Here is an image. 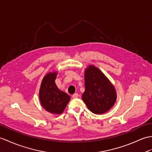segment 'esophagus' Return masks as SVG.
<instances>
[{"instance_id":"obj_1","label":"esophagus","mask_w":152,"mask_h":152,"mask_svg":"<svg viewBox=\"0 0 152 152\" xmlns=\"http://www.w3.org/2000/svg\"><path fill=\"white\" fill-rule=\"evenodd\" d=\"M73 98H77V97H78V94L77 93H75V94H74L73 95H72V96Z\"/></svg>"}]
</instances>
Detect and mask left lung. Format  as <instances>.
<instances>
[{"mask_svg":"<svg viewBox=\"0 0 152 152\" xmlns=\"http://www.w3.org/2000/svg\"><path fill=\"white\" fill-rule=\"evenodd\" d=\"M85 92L82 100L89 110L96 115L104 114L113 106L117 98L115 86L94 65L85 70Z\"/></svg>","mask_w":152,"mask_h":152,"instance_id":"left-lung-1","label":"left lung"}]
</instances>
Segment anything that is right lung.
I'll return each mask as SVG.
<instances>
[{
  "label": "right lung",
  "mask_w": 152,
  "mask_h": 152,
  "mask_svg": "<svg viewBox=\"0 0 152 152\" xmlns=\"http://www.w3.org/2000/svg\"><path fill=\"white\" fill-rule=\"evenodd\" d=\"M58 72L47 73L42 80L39 89V100L46 111L54 115H60L64 111L70 101L69 94L60 90L55 80Z\"/></svg>",
  "instance_id": "1"
}]
</instances>
